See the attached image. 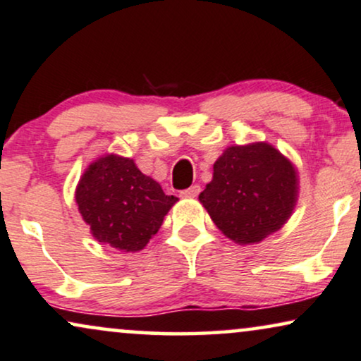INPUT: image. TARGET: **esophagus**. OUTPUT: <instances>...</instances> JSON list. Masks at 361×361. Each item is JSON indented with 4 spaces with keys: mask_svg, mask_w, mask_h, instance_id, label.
Instances as JSON below:
<instances>
[{
    "mask_svg": "<svg viewBox=\"0 0 361 361\" xmlns=\"http://www.w3.org/2000/svg\"><path fill=\"white\" fill-rule=\"evenodd\" d=\"M200 191H202V188H200V185H193V186H190V188H186V190L181 191L180 195L183 196V198H195V196H198Z\"/></svg>",
    "mask_w": 361,
    "mask_h": 361,
    "instance_id": "obj_1",
    "label": "esophagus"
}]
</instances>
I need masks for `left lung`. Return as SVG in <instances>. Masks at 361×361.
I'll return each mask as SVG.
<instances>
[{
	"mask_svg": "<svg viewBox=\"0 0 361 361\" xmlns=\"http://www.w3.org/2000/svg\"><path fill=\"white\" fill-rule=\"evenodd\" d=\"M296 183L295 168L271 145L230 147L213 165L200 202L228 238L257 243L290 218Z\"/></svg>",
	"mask_w": 361,
	"mask_h": 361,
	"instance_id": "left-lung-1",
	"label": "left lung"
}]
</instances>
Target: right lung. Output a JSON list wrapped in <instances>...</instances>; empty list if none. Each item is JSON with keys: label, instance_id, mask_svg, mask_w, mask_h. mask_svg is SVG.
Wrapping results in <instances>:
<instances>
[{"label": "right lung", "instance_id": "add662e5", "mask_svg": "<svg viewBox=\"0 0 361 361\" xmlns=\"http://www.w3.org/2000/svg\"><path fill=\"white\" fill-rule=\"evenodd\" d=\"M176 196L163 193L130 158H99L76 188V203L91 233L123 252H140L161 226Z\"/></svg>", "mask_w": 361, "mask_h": 361}]
</instances>
